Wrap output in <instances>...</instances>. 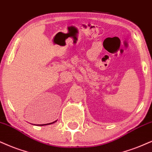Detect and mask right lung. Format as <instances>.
Segmentation results:
<instances>
[{
  "label": "right lung",
  "instance_id": "right-lung-1",
  "mask_svg": "<svg viewBox=\"0 0 152 152\" xmlns=\"http://www.w3.org/2000/svg\"><path fill=\"white\" fill-rule=\"evenodd\" d=\"M55 122H56V121H54V122H53V123H48V124H43V125H50V124H53V123H55Z\"/></svg>",
  "mask_w": 152,
  "mask_h": 152
}]
</instances>
